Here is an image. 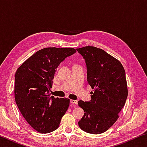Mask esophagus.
<instances>
[{"label":"esophagus","instance_id":"esophagus-1","mask_svg":"<svg viewBox=\"0 0 147 147\" xmlns=\"http://www.w3.org/2000/svg\"><path fill=\"white\" fill-rule=\"evenodd\" d=\"M70 102H71V103L73 104H77V103H78V101L76 100H71Z\"/></svg>","mask_w":147,"mask_h":147}]
</instances>
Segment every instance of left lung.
Returning a JSON list of instances; mask_svg holds the SVG:
<instances>
[{"mask_svg":"<svg viewBox=\"0 0 147 147\" xmlns=\"http://www.w3.org/2000/svg\"><path fill=\"white\" fill-rule=\"evenodd\" d=\"M85 59L88 82L93 89L90 102L78 101L84 115L78 122L86 132L100 134L113 126L128 96L125 71L118 59L104 50L87 46L76 49Z\"/></svg>","mask_w":147,"mask_h":147,"instance_id":"1","label":"left lung"}]
</instances>
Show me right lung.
Returning <instances> with one entry per match:
<instances>
[{"label":"right lung","instance_id":"1","mask_svg":"<svg viewBox=\"0 0 147 147\" xmlns=\"http://www.w3.org/2000/svg\"><path fill=\"white\" fill-rule=\"evenodd\" d=\"M76 52L73 48L41 49L16 71L14 93L17 107L28 123L39 133L56 130L69 108V98L50 96L49 91L56 69Z\"/></svg>","mask_w":147,"mask_h":147}]
</instances>
